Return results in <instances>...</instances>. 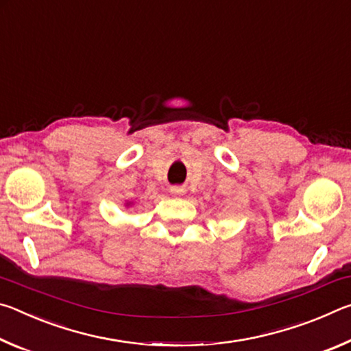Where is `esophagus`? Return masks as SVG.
<instances>
[{"label": "esophagus", "instance_id": "esophagus-1", "mask_svg": "<svg viewBox=\"0 0 351 351\" xmlns=\"http://www.w3.org/2000/svg\"><path fill=\"white\" fill-rule=\"evenodd\" d=\"M171 193H173V195H182L184 193V189L173 187V189H171Z\"/></svg>", "mask_w": 351, "mask_h": 351}]
</instances>
